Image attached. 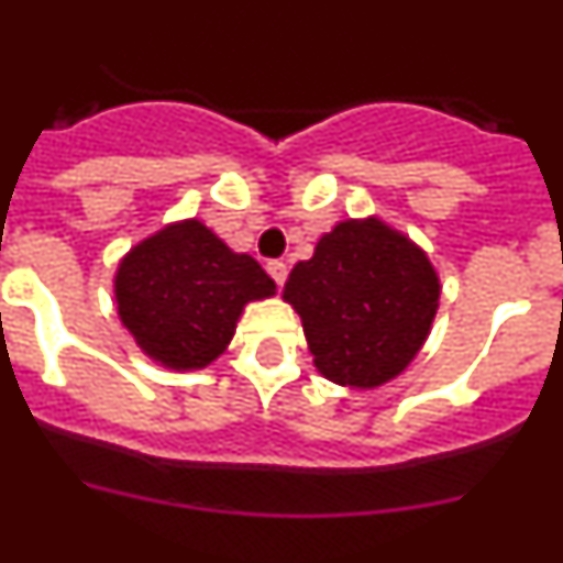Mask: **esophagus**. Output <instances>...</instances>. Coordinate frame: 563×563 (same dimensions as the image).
I'll return each mask as SVG.
<instances>
[{"instance_id": "obj_1", "label": "esophagus", "mask_w": 563, "mask_h": 563, "mask_svg": "<svg viewBox=\"0 0 563 563\" xmlns=\"http://www.w3.org/2000/svg\"><path fill=\"white\" fill-rule=\"evenodd\" d=\"M266 268H268V274H272V280L277 283V286H283V283H286V274H289V268H286V263H283V260H272Z\"/></svg>"}]
</instances>
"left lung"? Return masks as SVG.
Masks as SVG:
<instances>
[{
	"mask_svg": "<svg viewBox=\"0 0 563 563\" xmlns=\"http://www.w3.org/2000/svg\"><path fill=\"white\" fill-rule=\"evenodd\" d=\"M438 297L427 252L377 217L334 225L283 289L318 372L349 389H375L415 361Z\"/></svg>",
	"mask_w": 563,
	"mask_h": 563,
	"instance_id": "left-lung-1",
	"label": "left lung"
}]
</instances>
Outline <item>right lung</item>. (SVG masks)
<instances>
[{"instance_id":"1","label":"right lung","mask_w":563,"mask_h":563,"mask_svg":"<svg viewBox=\"0 0 563 563\" xmlns=\"http://www.w3.org/2000/svg\"><path fill=\"white\" fill-rule=\"evenodd\" d=\"M249 254L231 252L209 225L183 220L120 260L113 297L136 346L168 369H206L234 338L245 303L274 295Z\"/></svg>"}]
</instances>
